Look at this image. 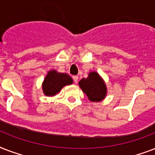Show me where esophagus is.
Segmentation results:
<instances>
[{
    "label": "esophagus",
    "mask_w": 155,
    "mask_h": 155,
    "mask_svg": "<svg viewBox=\"0 0 155 155\" xmlns=\"http://www.w3.org/2000/svg\"><path fill=\"white\" fill-rule=\"evenodd\" d=\"M72 78H73V80H74V82H75V84H77L78 80H79V77H78L77 75H74Z\"/></svg>",
    "instance_id": "1"
}]
</instances>
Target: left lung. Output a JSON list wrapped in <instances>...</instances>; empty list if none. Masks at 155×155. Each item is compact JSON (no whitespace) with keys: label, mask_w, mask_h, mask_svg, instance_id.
<instances>
[{"label":"left lung","mask_w":155,"mask_h":155,"mask_svg":"<svg viewBox=\"0 0 155 155\" xmlns=\"http://www.w3.org/2000/svg\"><path fill=\"white\" fill-rule=\"evenodd\" d=\"M80 88L92 102L101 101L107 94V87L102 78L96 71H91L88 77L79 82Z\"/></svg>","instance_id":"left-lung-1"}]
</instances>
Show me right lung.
<instances>
[{
  "label": "right lung",
  "instance_id": "1",
  "mask_svg": "<svg viewBox=\"0 0 155 155\" xmlns=\"http://www.w3.org/2000/svg\"><path fill=\"white\" fill-rule=\"evenodd\" d=\"M73 80L67 73H60L55 70L50 71L42 83V91L47 97L54 96L66 85H70Z\"/></svg>",
  "mask_w": 155,
  "mask_h": 155
}]
</instances>
